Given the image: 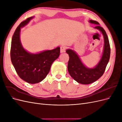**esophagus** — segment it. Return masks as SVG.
<instances>
[{"label":"esophagus","mask_w":122,"mask_h":122,"mask_svg":"<svg viewBox=\"0 0 122 122\" xmlns=\"http://www.w3.org/2000/svg\"><path fill=\"white\" fill-rule=\"evenodd\" d=\"M66 50V47L65 46H61V48H60L61 53H64V52H65Z\"/></svg>","instance_id":"esophagus-1"}]
</instances>
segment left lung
Returning a JSON list of instances; mask_svg holds the SVG:
<instances>
[{
	"label": "left lung",
	"instance_id": "8db88e82",
	"mask_svg": "<svg viewBox=\"0 0 122 122\" xmlns=\"http://www.w3.org/2000/svg\"><path fill=\"white\" fill-rule=\"evenodd\" d=\"M89 22L98 25L94 28L100 31L104 38V48L100 60L95 67L87 68L80 60L78 55L74 50L68 49L66 52L69 54V60L68 64V70L69 74L75 81L82 84H88L97 80L103 75L110 58V48L109 40L105 30L97 21L90 20Z\"/></svg>",
	"mask_w": 122,
	"mask_h": 122
}]
</instances>
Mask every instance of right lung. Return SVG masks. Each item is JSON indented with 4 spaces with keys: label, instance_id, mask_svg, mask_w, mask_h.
Segmentation results:
<instances>
[{
    "label": "right lung",
    "instance_id": "1",
    "mask_svg": "<svg viewBox=\"0 0 122 122\" xmlns=\"http://www.w3.org/2000/svg\"><path fill=\"white\" fill-rule=\"evenodd\" d=\"M34 18H27L17 27L13 36L10 48L11 61L18 75L31 84L40 82L45 78L53 61L60 54V47L37 53H30L24 48L20 41L21 28Z\"/></svg>",
    "mask_w": 122,
    "mask_h": 122
}]
</instances>
